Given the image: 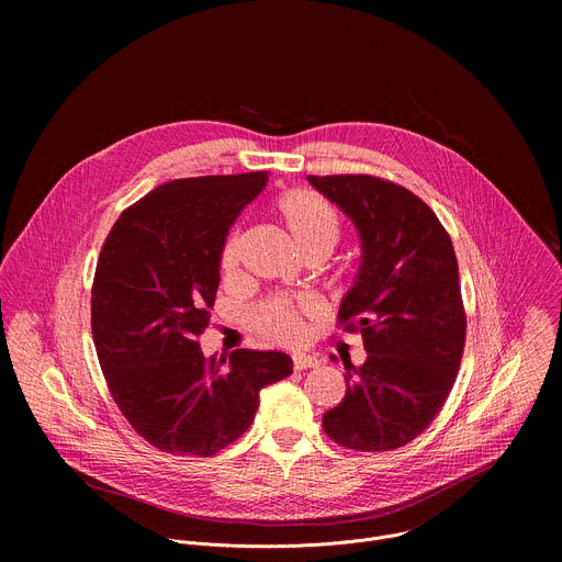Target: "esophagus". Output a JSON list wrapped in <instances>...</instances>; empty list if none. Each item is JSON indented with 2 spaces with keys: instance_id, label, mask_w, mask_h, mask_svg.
Returning a JSON list of instances; mask_svg holds the SVG:
<instances>
[{
  "instance_id": "esophagus-1",
  "label": "esophagus",
  "mask_w": 562,
  "mask_h": 562,
  "mask_svg": "<svg viewBox=\"0 0 562 562\" xmlns=\"http://www.w3.org/2000/svg\"><path fill=\"white\" fill-rule=\"evenodd\" d=\"M317 364V358L315 356H308V353H293V369L302 371V369H308V367H315Z\"/></svg>"
}]
</instances>
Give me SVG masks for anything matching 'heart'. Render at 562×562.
<instances>
[{"label": "heart", "instance_id": "obj_1", "mask_svg": "<svg viewBox=\"0 0 562 562\" xmlns=\"http://www.w3.org/2000/svg\"><path fill=\"white\" fill-rule=\"evenodd\" d=\"M278 215L284 222L293 245L300 254L306 251H327L331 254L342 235V222L338 211L323 198L306 189H291L280 195ZM237 237L231 235L222 254V269L228 273L237 267ZM311 313L306 302L293 304L286 300H273L258 311V327L280 340V342H297L304 336L302 317Z\"/></svg>", "mask_w": 562, "mask_h": 562}]
</instances>
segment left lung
<instances>
[{
    "label": "left lung",
    "mask_w": 562,
    "mask_h": 562,
    "mask_svg": "<svg viewBox=\"0 0 562 562\" xmlns=\"http://www.w3.org/2000/svg\"><path fill=\"white\" fill-rule=\"evenodd\" d=\"M306 180L360 237L358 273L338 315L345 329L356 319L367 360L345 364V397L323 427L347 449L391 451L429 427L460 367L467 319L451 237L418 195L393 182Z\"/></svg>",
    "instance_id": "left-lung-1"
}]
</instances>
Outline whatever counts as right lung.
<instances>
[{
	"label": "right lung",
	"mask_w": 562,
	"mask_h": 562,
	"mask_svg": "<svg viewBox=\"0 0 562 562\" xmlns=\"http://www.w3.org/2000/svg\"><path fill=\"white\" fill-rule=\"evenodd\" d=\"M267 180L256 171L167 182L126 209L102 247L91 300L98 358L124 418L167 453H217L251 427L260 391L293 371L282 351L204 358L198 342L228 228Z\"/></svg>",
	"instance_id": "right-lung-1"
}]
</instances>
